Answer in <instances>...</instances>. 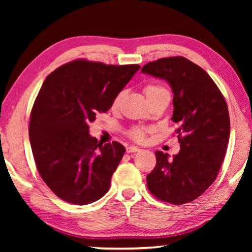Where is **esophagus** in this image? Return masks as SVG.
Listing matches in <instances>:
<instances>
[{"mask_svg": "<svg viewBox=\"0 0 252 252\" xmlns=\"http://www.w3.org/2000/svg\"><path fill=\"white\" fill-rule=\"evenodd\" d=\"M126 151L128 154H130V153H137V151H140V148H137L135 146H129V147L126 148Z\"/></svg>", "mask_w": 252, "mask_h": 252, "instance_id": "esophagus-1", "label": "esophagus"}]
</instances>
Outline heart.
Segmentation results:
<instances>
[{
  "label": "heart",
  "instance_id": "obj_1",
  "mask_svg": "<svg viewBox=\"0 0 252 252\" xmlns=\"http://www.w3.org/2000/svg\"><path fill=\"white\" fill-rule=\"evenodd\" d=\"M144 94L147 96V99H150L153 98L154 96H157L159 94H163V93H168L166 89L164 87H161L159 85H147L146 87L143 89ZM124 96V93L120 92L118 94L116 95V97L113 98L112 101V108L113 109H117L120 104V102H122V98ZM151 128H142V127H135V128H133L132 130L129 132V136L132 137L133 140L135 141H143L144 140V136H146V134L148 132H150Z\"/></svg>",
  "mask_w": 252,
  "mask_h": 252
}]
</instances>
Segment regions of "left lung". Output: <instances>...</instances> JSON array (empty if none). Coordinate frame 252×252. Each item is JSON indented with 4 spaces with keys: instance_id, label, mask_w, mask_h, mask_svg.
Returning a JSON list of instances; mask_svg holds the SVG:
<instances>
[{
    "instance_id": "left-lung-1",
    "label": "left lung",
    "mask_w": 252,
    "mask_h": 252,
    "mask_svg": "<svg viewBox=\"0 0 252 252\" xmlns=\"http://www.w3.org/2000/svg\"><path fill=\"white\" fill-rule=\"evenodd\" d=\"M142 73L164 79L173 92V116L180 151L173 158L156 151V166L147 175L154 196L171 204L199 197L216 180L229 141L226 101L211 77L187 58H160Z\"/></svg>"
}]
</instances>
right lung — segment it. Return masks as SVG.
Masks as SVG:
<instances>
[{
  "instance_id": "right-lung-1",
  "label": "right lung",
  "mask_w": 252,
  "mask_h": 252,
  "mask_svg": "<svg viewBox=\"0 0 252 252\" xmlns=\"http://www.w3.org/2000/svg\"><path fill=\"white\" fill-rule=\"evenodd\" d=\"M140 65L77 60L48 75L34 102L29 127L37 171L58 197L85 205L103 197L125 154L119 142L103 144L89 124L112 106Z\"/></svg>"
}]
</instances>
